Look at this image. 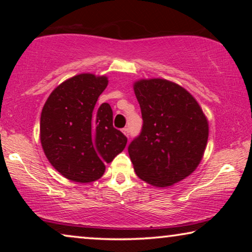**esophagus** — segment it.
<instances>
[{
    "mask_svg": "<svg viewBox=\"0 0 252 252\" xmlns=\"http://www.w3.org/2000/svg\"><path fill=\"white\" fill-rule=\"evenodd\" d=\"M123 133H124V134H125V135H126V136H128V135H129V134H128V133H129V130H128V128H123Z\"/></svg>",
    "mask_w": 252,
    "mask_h": 252,
    "instance_id": "1",
    "label": "esophagus"
}]
</instances>
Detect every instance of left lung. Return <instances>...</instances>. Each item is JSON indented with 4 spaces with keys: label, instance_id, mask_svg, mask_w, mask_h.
Wrapping results in <instances>:
<instances>
[{
    "label": "left lung",
    "instance_id": "1",
    "mask_svg": "<svg viewBox=\"0 0 252 252\" xmlns=\"http://www.w3.org/2000/svg\"><path fill=\"white\" fill-rule=\"evenodd\" d=\"M143 125L128 146L137 177L168 187L190 175L201 163L209 137L208 119L184 87L165 79L134 82Z\"/></svg>",
    "mask_w": 252,
    "mask_h": 252
}]
</instances>
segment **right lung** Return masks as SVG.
Returning a JSON list of instances; mask_svg holds the SVG:
<instances>
[{
    "instance_id": "1",
    "label": "right lung",
    "mask_w": 252,
    "mask_h": 252,
    "mask_svg": "<svg viewBox=\"0 0 252 252\" xmlns=\"http://www.w3.org/2000/svg\"><path fill=\"white\" fill-rule=\"evenodd\" d=\"M105 75H74L51 92L40 119V140L50 164L68 180L88 184L125 149L127 137L112 125L108 103L96 105Z\"/></svg>"
}]
</instances>
